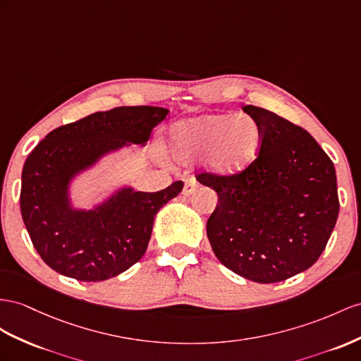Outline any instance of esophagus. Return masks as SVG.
Returning <instances> with one entry per match:
<instances>
[{"label": "esophagus", "instance_id": "esophagus-1", "mask_svg": "<svg viewBox=\"0 0 361 361\" xmlns=\"http://www.w3.org/2000/svg\"><path fill=\"white\" fill-rule=\"evenodd\" d=\"M198 186V181L197 178L193 177V175H189V177L184 178V186H183V193L184 195H189V193L193 192V189H195Z\"/></svg>", "mask_w": 361, "mask_h": 361}]
</instances>
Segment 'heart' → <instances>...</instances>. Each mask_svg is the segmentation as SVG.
I'll return each instance as SVG.
<instances>
[{"mask_svg": "<svg viewBox=\"0 0 361 361\" xmlns=\"http://www.w3.org/2000/svg\"><path fill=\"white\" fill-rule=\"evenodd\" d=\"M262 145V129L250 116L207 114L175 123L171 151L188 161L209 154V168L218 175H235L247 168Z\"/></svg>", "mask_w": 361, "mask_h": 361, "instance_id": "obj_1", "label": "heart"}]
</instances>
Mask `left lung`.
Returning <instances> with one entry per match:
<instances>
[{"label": "left lung", "instance_id": "1", "mask_svg": "<svg viewBox=\"0 0 361 361\" xmlns=\"http://www.w3.org/2000/svg\"><path fill=\"white\" fill-rule=\"evenodd\" d=\"M262 129L256 159L235 175L198 172L218 193L207 238L228 270L259 283L288 279L316 264L338 216L334 163L299 125L245 105Z\"/></svg>", "mask_w": 361, "mask_h": 361}]
</instances>
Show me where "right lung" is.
<instances>
[{"instance_id":"1","label":"right lung","mask_w":361,"mask_h":361,"mask_svg":"<svg viewBox=\"0 0 361 361\" xmlns=\"http://www.w3.org/2000/svg\"><path fill=\"white\" fill-rule=\"evenodd\" d=\"M169 111L118 106L62 125L45 135L23 168L20 206L32 244L50 269L84 282L106 281L142 259L154 218L183 181L159 192L120 190L92 212L71 210L68 180L102 154L146 143Z\"/></svg>"}]
</instances>
